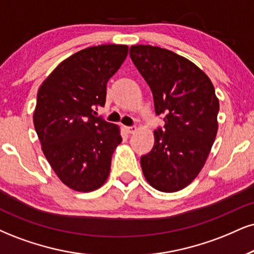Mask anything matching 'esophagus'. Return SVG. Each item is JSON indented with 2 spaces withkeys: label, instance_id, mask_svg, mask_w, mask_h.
Wrapping results in <instances>:
<instances>
[{
  "label": "esophagus",
  "instance_id": "esophagus-1",
  "mask_svg": "<svg viewBox=\"0 0 254 254\" xmlns=\"http://www.w3.org/2000/svg\"><path fill=\"white\" fill-rule=\"evenodd\" d=\"M125 130H126L128 134H133L136 132V127L135 126H126L125 127Z\"/></svg>",
  "mask_w": 254,
  "mask_h": 254
}]
</instances>
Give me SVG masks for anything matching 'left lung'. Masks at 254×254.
<instances>
[{
  "label": "left lung",
  "instance_id": "left-lung-1",
  "mask_svg": "<svg viewBox=\"0 0 254 254\" xmlns=\"http://www.w3.org/2000/svg\"><path fill=\"white\" fill-rule=\"evenodd\" d=\"M129 56L152 90L164 128L140 159L146 180L161 192H177L195 179L218 132L219 100L209 77L184 56L160 47L137 45Z\"/></svg>",
  "mask_w": 254,
  "mask_h": 254
}]
</instances>
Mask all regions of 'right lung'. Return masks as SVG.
Returning a JSON list of instances; mask_svg holds the SVG:
<instances>
[{
  "label": "right lung",
  "mask_w": 254,
  "mask_h": 254,
  "mask_svg": "<svg viewBox=\"0 0 254 254\" xmlns=\"http://www.w3.org/2000/svg\"><path fill=\"white\" fill-rule=\"evenodd\" d=\"M128 54L124 45H101L62 61L41 84L34 126L43 154L59 179L77 192L107 180L122 137L117 125L94 117L103 107L107 82Z\"/></svg>",
  "instance_id": "obj_1"
}]
</instances>
